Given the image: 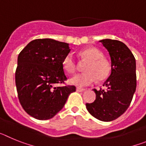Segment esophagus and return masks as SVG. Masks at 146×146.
Returning a JSON list of instances; mask_svg holds the SVG:
<instances>
[{"label": "esophagus", "instance_id": "34e87169", "mask_svg": "<svg viewBox=\"0 0 146 146\" xmlns=\"http://www.w3.org/2000/svg\"><path fill=\"white\" fill-rule=\"evenodd\" d=\"M86 91V89L85 88H77V91L78 92H82V91Z\"/></svg>", "mask_w": 146, "mask_h": 146}]
</instances>
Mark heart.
Wrapping results in <instances>:
<instances>
[{
  "label": "heart",
  "instance_id": "obj_1",
  "mask_svg": "<svg viewBox=\"0 0 146 146\" xmlns=\"http://www.w3.org/2000/svg\"><path fill=\"white\" fill-rule=\"evenodd\" d=\"M82 58L88 60L84 70L86 72L77 74L70 80L72 84L84 87L93 84L96 78L98 80H104L109 76L111 71V64L109 60L103 57V53L95 47H89L82 50L79 53ZM64 69L72 74L77 69V61L72 53H68L63 60Z\"/></svg>",
  "mask_w": 146,
  "mask_h": 146
}]
</instances>
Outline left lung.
<instances>
[{
  "instance_id": "obj_1",
  "label": "left lung",
  "mask_w": 146,
  "mask_h": 146,
  "mask_svg": "<svg viewBox=\"0 0 146 146\" xmlns=\"http://www.w3.org/2000/svg\"><path fill=\"white\" fill-rule=\"evenodd\" d=\"M109 52L111 74L103 86L94 89L96 99L86 103L89 113L102 121H111L123 114L130 105L136 90V62L133 54L123 42L114 39L99 41Z\"/></svg>"
}]
</instances>
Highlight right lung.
<instances>
[{
  "instance_id": "add662e5",
  "label": "right lung",
  "mask_w": 146,
  "mask_h": 146,
  "mask_svg": "<svg viewBox=\"0 0 146 146\" xmlns=\"http://www.w3.org/2000/svg\"><path fill=\"white\" fill-rule=\"evenodd\" d=\"M70 52L69 44L51 38L31 41L18 55L15 83L18 99L25 112L38 120L52 118L76 91L65 85L63 60Z\"/></svg>"
}]
</instances>
